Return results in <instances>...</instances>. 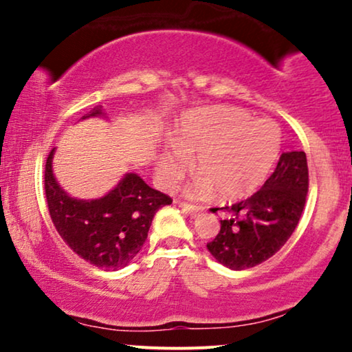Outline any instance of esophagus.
<instances>
[{
  "label": "esophagus",
  "instance_id": "obj_1",
  "mask_svg": "<svg viewBox=\"0 0 352 352\" xmlns=\"http://www.w3.org/2000/svg\"><path fill=\"white\" fill-rule=\"evenodd\" d=\"M181 206V210L184 211L186 214H189L190 218H197V216L201 214V211H204V208L201 206H195V205H189V204H184V201H179L177 204Z\"/></svg>",
  "mask_w": 352,
  "mask_h": 352
}]
</instances>
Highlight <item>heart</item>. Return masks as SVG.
Returning <instances> with one entry per match:
<instances>
[{
	"label": "heart",
	"mask_w": 352,
	"mask_h": 352,
	"mask_svg": "<svg viewBox=\"0 0 352 352\" xmlns=\"http://www.w3.org/2000/svg\"><path fill=\"white\" fill-rule=\"evenodd\" d=\"M280 151V129L267 118L252 120L237 107H206L186 113L170 144L157 157V173L165 186L186 175L195 155L199 171L186 187L195 199L218 190L221 199H243L266 181Z\"/></svg>",
	"instance_id": "1"
}]
</instances>
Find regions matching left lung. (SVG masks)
Listing matches in <instances>:
<instances>
[{"instance_id":"8db88e82","label":"left lung","mask_w":352,"mask_h":352,"mask_svg":"<svg viewBox=\"0 0 352 352\" xmlns=\"http://www.w3.org/2000/svg\"><path fill=\"white\" fill-rule=\"evenodd\" d=\"M309 175L306 153L283 152L276 170L250 199L226 206L228 218L206 248L223 266L242 271L274 256L301 218L306 204Z\"/></svg>"}]
</instances>
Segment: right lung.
I'll list each match as a JSON object with an SVG mask.
<instances>
[{"label":"right lung","mask_w":352,"mask_h":352,"mask_svg":"<svg viewBox=\"0 0 352 352\" xmlns=\"http://www.w3.org/2000/svg\"><path fill=\"white\" fill-rule=\"evenodd\" d=\"M107 118L102 105L81 117ZM56 147L46 158L45 192L51 219L62 240L85 261L102 271L128 266L146 242L153 216L171 199L152 189L136 173H126L99 199H75L62 189L52 171Z\"/></svg>","instance_id":"1"}]
</instances>
